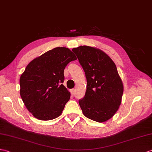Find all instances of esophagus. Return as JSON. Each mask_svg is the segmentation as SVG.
Listing matches in <instances>:
<instances>
[{
	"instance_id": "obj_1",
	"label": "esophagus",
	"mask_w": 152,
	"mask_h": 152,
	"mask_svg": "<svg viewBox=\"0 0 152 152\" xmlns=\"http://www.w3.org/2000/svg\"><path fill=\"white\" fill-rule=\"evenodd\" d=\"M70 93H71L72 95H74V94L75 93V89H72L70 90Z\"/></svg>"
}]
</instances>
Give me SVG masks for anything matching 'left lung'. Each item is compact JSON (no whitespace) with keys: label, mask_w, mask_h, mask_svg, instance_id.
<instances>
[{"label":"left lung","mask_w":152,"mask_h":152,"mask_svg":"<svg viewBox=\"0 0 152 152\" xmlns=\"http://www.w3.org/2000/svg\"><path fill=\"white\" fill-rule=\"evenodd\" d=\"M86 74V95L79 100L87 118L98 122L111 118L121 104L124 87L113 61L100 49L80 46L72 48Z\"/></svg>","instance_id":"obj_1"}]
</instances>
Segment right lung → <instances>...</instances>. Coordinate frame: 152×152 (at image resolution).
<instances>
[{"mask_svg":"<svg viewBox=\"0 0 152 152\" xmlns=\"http://www.w3.org/2000/svg\"><path fill=\"white\" fill-rule=\"evenodd\" d=\"M76 59L71 50L56 47L29 63L20 77V94L26 107L41 121L62 113L70 96L64 82V69Z\"/></svg>","mask_w":152,"mask_h":152,"instance_id":"right-lung-1","label":"right lung"}]
</instances>
